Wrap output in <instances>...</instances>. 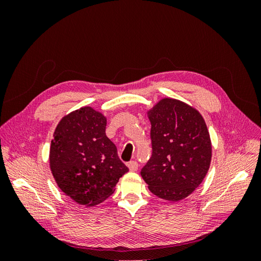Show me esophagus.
<instances>
[{"mask_svg": "<svg viewBox=\"0 0 261 261\" xmlns=\"http://www.w3.org/2000/svg\"><path fill=\"white\" fill-rule=\"evenodd\" d=\"M127 167H128L129 171L136 172V171L138 170V163H137L136 161H130V162L127 164Z\"/></svg>", "mask_w": 261, "mask_h": 261, "instance_id": "obj_1", "label": "esophagus"}]
</instances>
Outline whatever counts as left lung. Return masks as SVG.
Wrapping results in <instances>:
<instances>
[{
  "label": "left lung",
  "instance_id": "left-lung-1",
  "mask_svg": "<svg viewBox=\"0 0 261 261\" xmlns=\"http://www.w3.org/2000/svg\"><path fill=\"white\" fill-rule=\"evenodd\" d=\"M151 124L152 156L141 170L149 191L177 202L193 194L210 168L212 144L198 110L162 98L147 111Z\"/></svg>",
  "mask_w": 261,
  "mask_h": 261
}]
</instances>
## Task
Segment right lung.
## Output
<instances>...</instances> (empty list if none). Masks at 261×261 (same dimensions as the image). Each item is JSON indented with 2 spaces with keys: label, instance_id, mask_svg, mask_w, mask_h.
Instances as JSON below:
<instances>
[{
  "label": "right lung",
  "instance_id": "1",
  "mask_svg": "<svg viewBox=\"0 0 261 261\" xmlns=\"http://www.w3.org/2000/svg\"><path fill=\"white\" fill-rule=\"evenodd\" d=\"M107 116L83 107L61 118L50 146V170L61 191L78 204L94 207L111 196L128 169L106 135Z\"/></svg>",
  "mask_w": 261,
  "mask_h": 261
}]
</instances>
